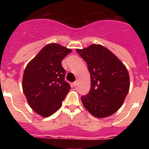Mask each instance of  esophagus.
Masks as SVG:
<instances>
[{
    "mask_svg": "<svg viewBox=\"0 0 149 149\" xmlns=\"http://www.w3.org/2000/svg\"><path fill=\"white\" fill-rule=\"evenodd\" d=\"M73 86H74V87H76V86H77V85H78V82L77 81L73 82Z\"/></svg>",
    "mask_w": 149,
    "mask_h": 149,
    "instance_id": "1",
    "label": "esophagus"
}]
</instances>
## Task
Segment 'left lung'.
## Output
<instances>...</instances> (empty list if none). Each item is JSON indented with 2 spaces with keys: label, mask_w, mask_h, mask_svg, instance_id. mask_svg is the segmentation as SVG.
I'll return each instance as SVG.
<instances>
[{
  "label": "left lung",
  "mask_w": 149,
  "mask_h": 149,
  "mask_svg": "<svg viewBox=\"0 0 149 149\" xmlns=\"http://www.w3.org/2000/svg\"><path fill=\"white\" fill-rule=\"evenodd\" d=\"M76 52L86 62L91 88L82 96L84 107L94 117L103 118L116 112L130 88V77L124 64L110 50L93 44Z\"/></svg>",
  "instance_id": "obj_1"
}]
</instances>
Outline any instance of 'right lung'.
I'll list each match as a JSON object with an SVG mask.
<instances>
[{"mask_svg":"<svg viewBox=\"0 0 149 149\" xmlns=\"http://www.w3.org/2000/svg\"><path fill=\"white\" fill-rule=\"evenodd\" d=\"M70 49L56 43L45 46L26 65L22 88L31 109L47 118L62 106L70 89L65 81V69L61 61L71 52Z\"/></svg>","mask_w":149,"mask_h":149,"instance_id":"add662e5","label":"right lung"}]
</instances>
